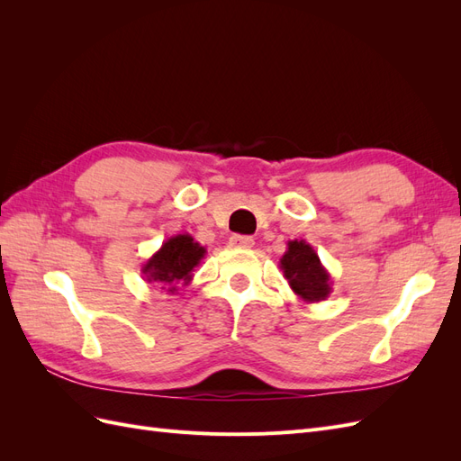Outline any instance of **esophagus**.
<instances>
[{"label": "esophagus", "mask_w": 461, "mask_h": 461, "mask_svg": "<svg viewBox=\"0 0 461 461\" xmlns=\"http://www.w3.org/2000/svg\"><path fill=\"white\" fill-rule=\"evenodd\" d=\"M229 244H230L232 248H240V249H248V248H252V246H254V239H252V236L232 234V236H230V240H229Z\"/></svg>", "instance_id": "obj_1"}]
</instances>
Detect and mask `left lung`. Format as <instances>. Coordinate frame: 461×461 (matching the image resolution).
<instances>
[{
  "label": "left lung",
  "mask_w": 461,
  "mask_h": 461,
  "mask_svg": "<svg viewBox=\"0 0 461 461\" xmlns=\"http://www.w3.org/2000/svg\"><path fill=\"white\" fill-rule=\"evenodd\" d=\"M278 267L283 269L292 292L302 302L315 303L330 296V273L323 267L312 244L305 240H288L286 252L278 261Z\"/></svg>",
  "instance_id": "8db88e82"
}]
</instances>
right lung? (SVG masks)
Segmentation results:
<instances>
[{
    "instance_id": "obj_1",
    "label": "right lung",
    "mask_w": 461,
    "mask_h": 461,
    "mask_svg": "<svg viewBox=\"0 0 461 461\" xmlns=\"http://www.w3.org/2000/svg\"><path fill=\"white\" fill-rule=\"evenodd\" d=\"M203 258L205 248L188 232L175 234L142 265V276L146 283H158L161 290L175 294L178 286H188L192 283L194 269Z\"/></svg>"
}]
</instances>
